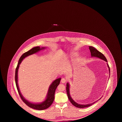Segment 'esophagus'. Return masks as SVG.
<instances>
[{
    "mask_svg": "<svg viewBox=\"0 0 122 122\" xmlns=\"http://www.w3.org/2000/svg\"><path fill=\"white\" fill-rule=\"evenodd\" d=\"M67 79H65V78H63L61 79V82H62V83H65L66 82H67Z\"/></svg>",
    "mask_w": 122,
    "mask_h": 122,
    "instance_id": "34e87169",
    "label": "esophagus"
}]
</instances>
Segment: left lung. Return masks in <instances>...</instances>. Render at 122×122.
Wrapping results in <instances>:
<instances>
[{
  "instance_id": "1",
  "label": "left lung",
  "mask_w": 122,
  "mask_h": 122,
  "mask_svg": "<svg viewBox=\"0 0 122 122\" xmlns=\"http://www.w3.org/2000/svg\"><path fill=\"white\" fill-rule=\"evenodd\" d=\"M89 49H90V52L91 53L92 57H97V58H101V59H102L105 60V61H106L107 62V58H106L104 55L102 53L100 52L97 49H96L95 48H94L93 46H89ZM107 64V66L109 68V72H110V70L109 65H108V64ZM66 86H66V92H67V95H68V98L69 99L70 102H71V103L76 107H78V108H81L87 107H88L93 104L95 102H93V103H91V104H90L86 105H81L77 103L72 99L71 97H70V85H69V84L68 83H67V84H66Z\"/></svg>"
}]
</instances>
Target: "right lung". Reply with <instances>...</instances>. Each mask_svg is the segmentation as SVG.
<instances>
[{
	"label": "right lung",
	"instance_id": "add662e5",
	"mask_svg": "<svg viewBox=\"0 0 122 122\" xmlns=\"http://www.w3.org/2000/svg\"><path fill=\"white\" fill-rule=\"evenodd\" d=\"M44 48H45L44 47L40 48V46H36L32 48L28 51L23 53L19 59L17 66L15 70V81L16 86L17 87L18 92L20 98L22 99L26 105H27L28 107L32 108L35 109L36 110H42L46 109V108H48L52 105L54 99V94H55L56 89L60 83L61 78H58L56 79V80L53 81L52 83V84L50 85V87L49 88V90H48L47 95L46 96V99L43 102L40 104H34V103L30 102L27 100H25L24 98L21 94L20 92L19 88L18 87V71L19 67V65L24 58L29 55L36 53L40 51L41 50Z\"/></svg>",
	"mask_w": 122,
	"mask_h": 122
}]
</instances>
